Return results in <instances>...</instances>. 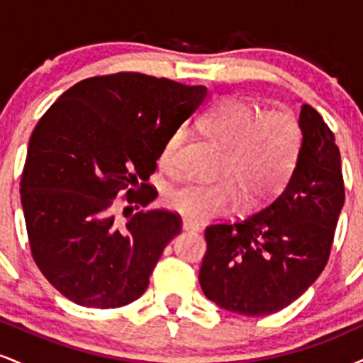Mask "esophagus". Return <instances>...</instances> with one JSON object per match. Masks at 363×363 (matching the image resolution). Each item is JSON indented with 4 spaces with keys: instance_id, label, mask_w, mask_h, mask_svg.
Instances as JSON below:
<instances>
[{
    "instance_id": "34e87169",
    "label": "esophagus",
    "mask_w": 363,
    "mask_h": 363,
    "mask_svg": "<svg viewBox=\"0 0 363 363\" xmlns=\"http://www.w3.org/2000/svg\"><path fill=\"white\" fill-rule=\"evenodd\" d=\"M182 228H184L186 232H198L199 230V225L194 223V222H191V220H184V222H182Z\"/></svg>"
}]
</instances>
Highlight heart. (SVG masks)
<instances>
[{"mask_svg":"<svg viewBox=\"0 0 363 363\" xmlns=\"http://www.w3.org/2000/svg\"><path fill=\"white\" fill-rule=\"evenodd\" d=\"M203 133L225 148L220 177L213 184L187 182L167 193V205L193 222L223 216L242 205L261 206L281 187L297 167L302 150L298 119L285 109L262 111L257 104L228 97L215 104L199 121ZM186 129L177 128L158 152V165L177 172Z\"/></svg>","mask_w":363,"mask_h":363,"instance_id":"obj_1","label":"heart"}]
</instances>
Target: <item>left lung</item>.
Listing matches in <instances>:
<instances>
[{"mask_svg":"<svg viewBox=\"0 0 363 363\" xmlns=\"http://www.w3.org/2000/svg\"><path fill=\"white\" fill-rule=\"evenodd\" d=\"M302 150L289 184L261 211L208 225L203 294L242 315H268L297 301L328 264L345 203L340 148L309 104Z\"/></svg>","mask_w":363,"mask_h":363,"instance_id":"left-lung-1","label":"left lung"}]
</instances>
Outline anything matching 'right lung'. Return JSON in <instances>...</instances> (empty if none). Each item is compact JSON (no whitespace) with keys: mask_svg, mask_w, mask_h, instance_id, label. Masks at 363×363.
<instances>
[{"mask_svg":"<svg viewBox=\"0 0 363 363\" xmlns=\"http://www.w3.org/2000/svg\"><path fill=\"white\" fill-rule=\"evenodd\" d=\"M206 97L203 85L119 72L85 78L45 111L28 141L20 196L37 268L83 307L128 306L147 290L176 211L145 210L165 138ZM142 210L115 216V198Z\"/></svg>","mask_w":363,"mask_h":363,"instance_id":"add662e5","label":"right lung"}]
</instances>
